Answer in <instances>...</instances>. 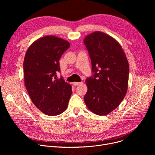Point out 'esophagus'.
Segmentation results:
<instances>
[{
	"mask_svg": "<svg viewBox=\"0 0 155 155\" xmlns=\"http://www.w3.org/2000/svg\"><path fill=\"white\" fill-rule=\"evenodd\" d=\"M82 83H83L82 82H74L72 84H73L74 86H78V85H80Z\"/></svg>",
	"mask_w": 155,
	"mask_h": 155,
	"instance_id": "obj_1",
	"label": "esophagus"
}]
</instances>
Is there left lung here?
I'll return each mask as SVG.
<instances>
[{
	"label": "left lung",
	"instance_id": "obj_1",
	"mask_svg": "<svg viewBox=\"0 0 155 155\" xmlns=\"http://www.w3.org/2000/svg\"><path fill=\"white\" fill-rule=\"evenodd\" d=\"M84 43L91 59L94 75L87 78L84 102L98 115L112 112L124 98L129 68L126 54L114 37L101 31L90 34Z\"/></svg>",
	"mask_w": 155,
	"mask_h": 155
}]
</instances>
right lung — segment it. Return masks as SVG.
<instances>
[{
  "instance_id": "add662e5",
  "label": "right lung",
  "mask_w": 155,
  "mask_h": 155,
  "mask_svg": "<svg viewBox=\"0 0 155 155\" xmlns=\"http://www.w3.org/2000/svg\"><path fill=\"white\" fill-rule=\"evenodd\" d=\"M70 43L54 35L34 41L28 48L24 59V78L30 98L41 112L58 115L67 109L72 94L71 85L62 77L59 61Z\"/></svg>"
}]
</instances>
